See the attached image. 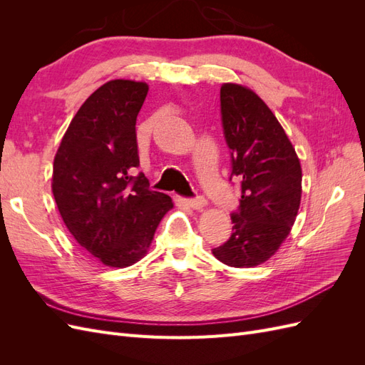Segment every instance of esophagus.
<instances>
[{
    "mask_svg": "<svg viewBox=\"0 0 365 365\" xmlns=\"http://www.w3.org/2000/svg\"><path fill=\"white\" fill-rule=\"evenodd\" d=\"M185 205H189L193 210H201L202 207L207 205V200L204 196H196V197H189V200H184Z\"/></svg>",
    "mask_w": 365,
    "mask_h": 365,
    "instance_id": "obj_1",
    "label": "esophagus"
}]
</instances>
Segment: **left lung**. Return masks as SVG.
<instances>
[{
  "label": "left lung",
  "instance_id": "left-lung-1",
  "mask_svg": "<svg viewBox=\"0 0 365 365\" xmlns=\"http://www.w3.org/2000/svg\"><path fill=\"white\" fill-rule=\"evenodd\" d=\"M220 115L231 176L240 180V204L231 213L233 233L212 251L228 267H257L280 248L294 225L302 165L279 120L250 88L220 86Z\"/></svg>",
  "mask_w": 365,
  "mask_h": 365
}]
</instances>
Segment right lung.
I'll return each instance as SVG.
<instances>
[{"mask_svg": "<svg viewBox=\"0 0 365 365\" xmlns=\"http://www.w3.org/2000/svg\"><path fill=\"white\" fill-rule=\"evenodd\" d=\"M145 82L115 79L96 90L71 120L53 163L51 190L77 244L106 267L146 256L170 196L149 189L140 165L135 123Z\"/></svg>", "mask_w": 365, "mask_h": 365, "instance_id": "obj_1", "label": "right lung"}]
</instances>
